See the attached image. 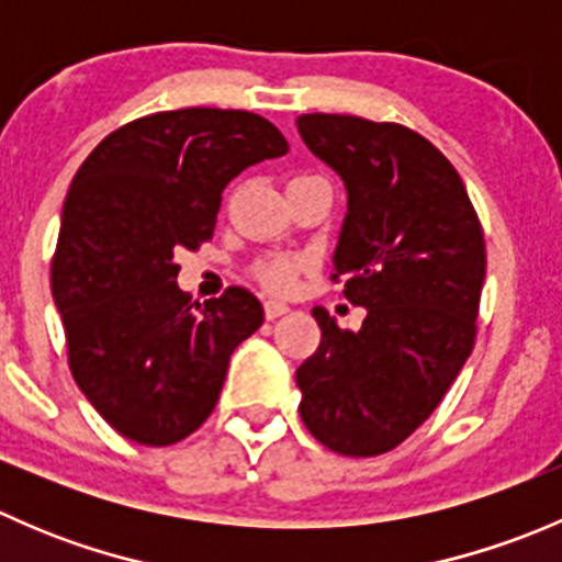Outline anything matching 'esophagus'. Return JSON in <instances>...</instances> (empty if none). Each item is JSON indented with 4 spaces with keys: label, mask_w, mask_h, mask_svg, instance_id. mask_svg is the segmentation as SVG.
I'll use <instances>...</instances> for the list:
<instances>
[{
    "label": "esophagus",
    "mask_w": 562,
    "mask_h": 562,
    "mask_svg": "<svg viewBox=\"0 0 562 562\" xmlns=\"http://www.w3.org/2000/svg\"><path fill=\"white\" fill-rule=\"evenodd\" d=\"M288 310H291V307H288L285 302H277V299H269V302L263 304V315H266V321H274V317L285 315Z\"/></svg>",
    "instance_id": "34e87169"
}]
</instances>
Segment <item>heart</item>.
Instances as JSON below:
<instances>
[{"mask_svg":"<svg viewBox=\"0 0 562 562\" xmlns=\"http://www.w3.org/2000/svg\"><path fill=\"white\" fill-rule=\"evenodd\" d=\"M255 277L263 288L274 293H288L296 288L299 280V263L296 260L288 258H274V260H263V263L255 269Z\"/></svg>","mask_w":562,"mask_h":562,"instance_id":"obj_1","label":"heart"}]
</instances>
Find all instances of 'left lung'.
<instances>
[{
    "instance_id": "8db88e82",
    "label": "left lung",
    "mask_w": 562,
    "mask_h": 562,
    "mask_svg": "<svg viewBox=\"0 0 562 562\" xmlns=\"http://www.w3.org/2000/svg\"><path fill=\"white\" fill-rule=\"evenodd\" d=\"M296 127L345 181L331 280L367 310L359 331L313 310L321 345L296 370L299 413L337 454H386L427 422L473 350L484 234L454 166L413 130L339 113H302Z\"/></svg>"
}]
</instances>
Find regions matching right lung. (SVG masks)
<instances>
[{
    "mask_svg": "<svg viewBox=\"0 0 562 562\" xmlns=\"http://www.w3.org/2000/svg\"><path fill=\"white\" fill-rule=\"evenodd\" d=\"M285 151L258 113L181 108L113 130L78 168L50 293L78 389L124 438L179 443L217 405L263 307L239 285L190 304L173 255L212 239L231 179Z\"/></svg>",
    "mask_w": 562,
    "mask_h": 562,
    "instance_id": "right-lung-1",
    "label": "right lung"
}]
</instances>
